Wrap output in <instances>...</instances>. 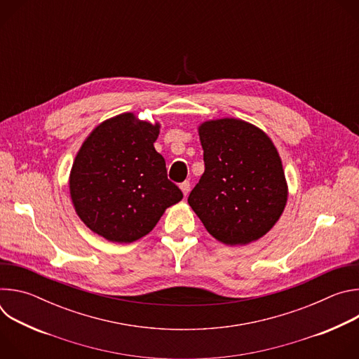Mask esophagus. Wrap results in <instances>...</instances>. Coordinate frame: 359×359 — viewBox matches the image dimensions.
Returning <instances> with one entry per match:
<instances>
[{"instance_id": "1", "label": "esophagus", "mask_w": 359, "mask_h": 359, "mask_svg": "<svg viewBox=\"0 0 359 359\" xmlns=\"http://www.w3.org/2000/svg\"><path fill=\"white\" fill-rule=\"evenodd\" d=\"M180 189H182L183 194H184V196H187V194H189V191H190V182H189V180L183 182V183L180 184Z\"/></svg>"}]
</instances>
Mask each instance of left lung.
Returning <instances> with one entry per match:
<instances>
[{
	"mask_svg": "<svg viewBox=\"0 0 359 359\" xmlns=\"http://www.w3.org/2000/svg\"><path fill=\"white\" fill-rule=\"evenodd\" d=\"M204 173L189 204L206 230L230 245L263 237L280 219L287 183L278 151L259 128L226 118L198 126Z\"/></svg>",
	"mask_w": 359,
	"mask_h": 359,
	"instance_id": "8db88e82",
	"label": "left lung"
}]
</instances>
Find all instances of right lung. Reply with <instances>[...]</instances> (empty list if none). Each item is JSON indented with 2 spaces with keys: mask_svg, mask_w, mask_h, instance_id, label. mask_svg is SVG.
<instances>
[{
  "mask_svg": "<svg viewBox=\"0 0 359 359\" xmlns=\"http://www.w3.org/2000/svg\"><path fill=\"white\" fill-rule=\"evenodd\" d=\"M159 123L122 114L86 137L71 170L69 189L81 220L115 243H132L158 224L183 198L168 179L166 162L153 143Z\"/></svg>",
  "mask_w": 359,
  "mask_h": 359,
  "instance_id": "right-lung-1",
  "label": "right lung"
}]
</instances>
